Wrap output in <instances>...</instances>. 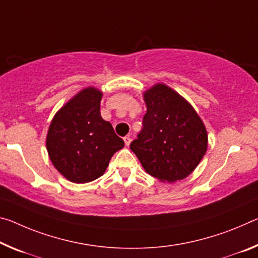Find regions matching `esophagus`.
Here are the masks:
<instances>
[{
    "label": "esophagus",
    "instance_id": "34e87169",
    "mask_svg": "<svg viewBox=\"0 0 258 258\" xmlns=\"http://www.w3.org/2000/svg\"><path fill=\"white\" fill-rule=\"evenodd\" d=\"M124 142H125V145L128 147L130 144H131V138H130V137H125V138H124Z\"/></svg>",
    "mask_w": 258,
    "mask_h": 258
}]
</instances>
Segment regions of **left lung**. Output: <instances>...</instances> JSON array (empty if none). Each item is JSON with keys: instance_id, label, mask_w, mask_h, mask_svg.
<instances>
[{"instance_id": "obj_1", "label": "left lung", "mask_w": 258, "mask_h": 258, "mask_svg": "<svg viewBox=\"0 0 258 258\" xmlns=\"http://www.w3.org/2000/svg\"><path fill=\"white\" fill-rule=\"evenodd\" d=\"M144 99V127L130 148L146 172L159 181L181 180L206 155V126L194 108L164 84L154 85Z\"/></svg>"}]
</instances>
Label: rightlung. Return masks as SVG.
<instances>
[{"label":"right lung","mask_w":258,"mask_h":258,"mask_svg":"<svg viewBox=\"0 0 258 258\" xmlns=\"http://www.w3.org/2000/svg\"><path fill=\"white\" fill-rule=\"evenodd\" d=\"M101 100L99 89H83L57 111L49 126V158L72 182L85 183L100 178L113 154L124 147L112 125L101 117Z\"/></svg>","instance_id":"1"}]
</instances>
